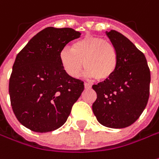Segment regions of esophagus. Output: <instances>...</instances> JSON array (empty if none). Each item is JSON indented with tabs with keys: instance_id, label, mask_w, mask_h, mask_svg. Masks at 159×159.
<instances>
[{
	"instance_id": "34e87169",
	"label": "esophagus",
	"mask_w": 159,
	"mask_h": 159,
	"mask_svg": "<svg viewBox=\"0 0 159 159\" xmlns=\"http://www.w3.org/2000/svg\"><path fill=\"white\" fill-rule=\"evenodd\" d=\"M84 88L85 89H89V88H91V85L87 84V83H84Z\"/></svg>"
}]
</instances>
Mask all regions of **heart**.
Listing matches in <instances>:
<instances>
[{
  "instance_id": "b5f03b06",
  "label": "heart",
  "mask_w": 159,
  "mask_h": 159,
  "mask_svg": "<svg viewBox=\"0 0 159 159\" xmlns=\"http://www.w3.org/2000/svg\"><path fill=\"white\" fill-rule=\"evenodd\" d=\"M59 60L66 73L72 77L79 76L84 62L86 74L98 81L110 78L118 66L117 51L113 44L93 36H86L75 42L71 49L63 48Z\"/></svg>"
}]
</instances>
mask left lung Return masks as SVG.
Instances as JSON below:
<instances>
[{
  "label": "left lung",
  "instance_id": "8db88e82",
  "mask_svg": "<svg viewBox=\"0 0 159 159\" xmlns=\"http://www.w3.org/2000/svg\"><path fill=\"white\" fill-rule=\"evenodd\" d=\"M107 35L116 48L118 66L110 78L92 86L97 93L92 110L103 126L122 129L134 123L147 106L151 71L144 54L128 38L113 30Z\"/></svg>",
  "mask_w": 159,
  "mask_h": 159
}]
</instances>
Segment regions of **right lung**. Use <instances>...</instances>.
Masks as SVG:
<instances>
[{"instance_id": "1", "label": "right lung", "mask_w": 159, "mask_h": 159, "mask_svg": "<svg viewBox=\"0 0 159 159\" xmlns=\"http://www.w3.org/2000/svg\"><path fill=\"white\" fill-rule=\"evenodd\" d=\"M80 35L71 28L47 27L17 53L8 92L16 117L27 129L46 133L66 122L84 86L66 73L59 53Z\"/></svg>"}]
</instances>
